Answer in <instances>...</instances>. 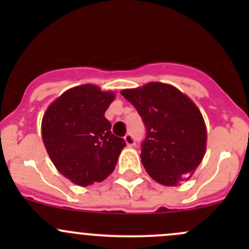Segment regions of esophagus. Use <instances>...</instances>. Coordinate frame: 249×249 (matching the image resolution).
<instances>
[{"instance_id": "esophagus-1", "label": "esophagus", "mask_w": 249, "mask_h": 249, "mask_svg": "<svg viewBox=\"0 0 249 249\" xmlns=\"http://www.w3.org/2000/svg\"><path fill=\"white\" fill-rule=\"evenodd\" d=\"M124 140H125V142H126V144L129 145V147H132V145L136 144V140L134 139V136H132L131 134H126V135H125Z\"/></svg>"}]
</instances>
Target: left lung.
<instances>
[{"label":"left lung","instance_id":"left-lung-1","mask_svg":"<svg viewBox=\"0 0 249 249\" xmlns=\"http://www.w3.org/2000/svg\"><path fill=\"white\" fill-rule=\"evenodd\" d=\"M120 94L137 109L147 130L141 160L148 175L167 187L189 179L202 161L207 141L196 105L165 83L150 82Z\"/></svg>","mask_w":249,"mask_h":249}]
</instances>
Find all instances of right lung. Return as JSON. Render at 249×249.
<instances>
[{
	"instance_id": "1",
	"label": "right lung",
	"mask_w": 249,
	"mask_h": 249,
	"mask_svg": "<svg viewBox=\"0 0 249 249\" xmlns=\"http://www.w3.org/2000/svg\"><path fill=\"white\" fill-rule=\"evenodd\" d=\"M113 100L112 91L83 84L57 97L42 119V139L53 164L80 187L108 177L126 145L110 132L105 117Z\"/></svg>"
}]
</instances>
